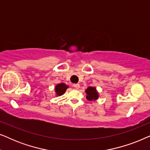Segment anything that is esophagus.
<instances>
[{"instance_id": "obj_1", "label": "esophagus", "mask_w": 150, "mask_h": 150, "mask_svg": "<svg viewBox=\"0 0 150 150\" xmlns=\"http://www.w3.org/2000/svg\"><path fill=\"white\" fill-rule=\"evenodd\" d=\"M74 87H75L76 88V89H79V88H80V87H81V86H80V85H79V84H74Z\"/></svg>"}]
</instances>
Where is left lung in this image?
<instances>
[{"label":"left lung","instance_id":"obj_1","mask_svg":"<svg viewBox=\"0 0 150 150\" xmlns=\"http://www.w3.org/2000/svg\"><path fill=\"white\" fill-rule=\"evenodd\" d=\"M85 93L87 94L86 98L89 101H96L99 98V93L96 89V87H89L85 90Z\"/></svg>","mask_w":150,"mask_h":150}]
</instances>
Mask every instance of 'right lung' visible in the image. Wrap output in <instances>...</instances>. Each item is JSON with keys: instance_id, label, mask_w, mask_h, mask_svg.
<instances>
[{"instance_id": "1", "label": "right lung", "mask_w": 150, "mask_h": 150, "mask_svg": "<svg viewBox=\"0 0 150 150\" xmlns=\"http://www.w3.org/2000/svg\"><path fill=\"white\" fill-rule=\"evenodd\" d=\"M69 86H67L65 83H59L54 87L55 96H61L63 95L66 91L67 89H68Z\"/></svg>"}]
</instances>
